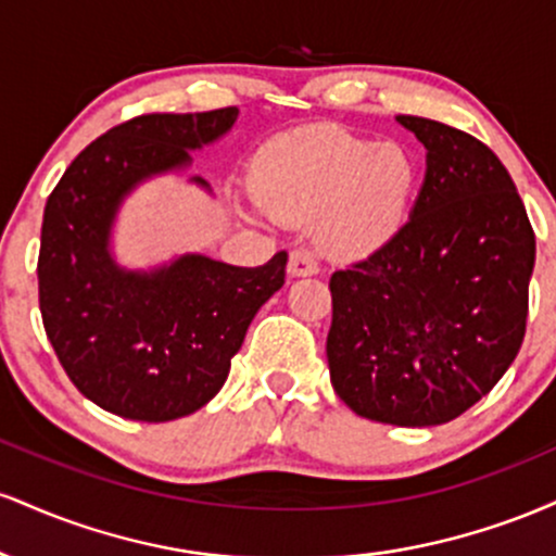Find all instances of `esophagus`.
I'll return each instance as SVG.
<instances>
[{
	"instance_id": "1",
	"label": "esophagus",
	"mask_w": 556,
	"mask_h": 556,
	"mask_svg": "<svg viewBox=\"0 0 556 556\" xmlns=\"http://www.w3.org/2000/svg\"><path fill=\"white\" fill-rule=\"evenodd\" d=\"M287 274H290V277H314V274H318V261L314 253L305 251V248L292 251L290 264H287Z\"/></svg>"
}]
</instances>
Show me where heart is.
Segmentation results:
<instances>
[{
    "label": "heart",
    "instance_id": "b5f03b06",
    "mask_svg": "<svg viewBox=\"0 0 556 556\" xmlns=\"http://www.w3.org/2000/svg\"><path fill=\"white\" fill-rule=\"evenodd\" d=\"M253 212L285 222H318L340 253L379 248L405 225L418 190V162L402 143L334 125L292 130L258 154Z\"/></svg>",
    "mask_w": 556,
    "mask_h": 556
}]
</instances>
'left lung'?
Instances as JSON below:
<instances>
[{"label": "left lung", "mask_w": 556, "mask_h": 556, "mask_svg": "<svg viewBox=\"0 0 556 556\" xmlns=\"http://www.w3.org/2000/svg\"><path fill=\"white\" fill-rule=\"evenodd\" d=\"M426 146L410 219L368 258L331 274V387L392 426L463 416L502 379L526 337L535 235L489 146L400 114Z\"/></svg>", "instance_id": "obj_1"}]
</instances>
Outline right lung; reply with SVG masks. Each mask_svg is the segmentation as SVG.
Returning a JSON list of instances; mask_svg holds the SVG:
<instances>
[{
  "instance_id": "obj_1",
  "label": "right lung",
  "mask_w": 556,
  "mask_h": 556,
  "mask_svg": "<svg viewBox=\"0 0 556 556\" xmlns=\"http://www.w3.org/2000/svg\"><path fill=\"white\" fill-rule=\"evenodd\" d=\"M235 119L238 106L127 119L73 159L43 208V329L83 397L119 418L164 424L206 405L253 316L285 285V251L256 269L188 253L154 271H127L110 253L123 198L151 175L188 167V151Z\"/></svg>"
}]
</instances>
